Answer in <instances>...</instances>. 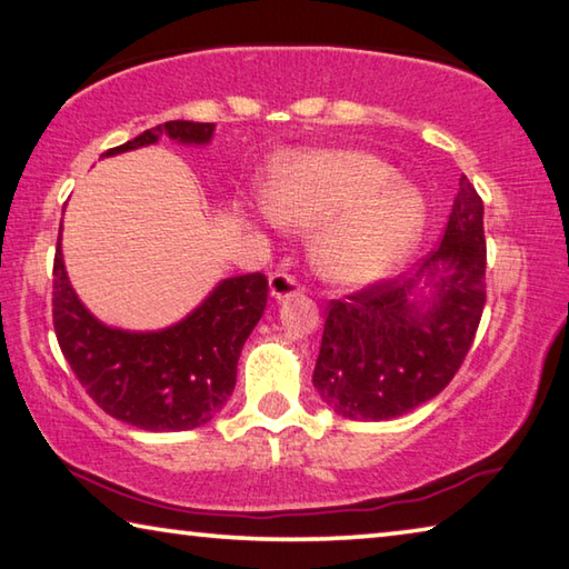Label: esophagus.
Here are the masks:
<instances>
[{
  "instance_id": "obj_1",
  "label": "esophagus",
  "mask_w": 569,
  "mask_h": 569,
  "mask_svg": "<svg viewBox=\"0 0 569 569\" xmlns=\"http://www.w3.org/2000/svg\"><path fill=\"white\" fill-rule=\"evenodd\" d=\"M300 290H302L300 282H297V277H292V274L274 272L272 277H269V295H272L277 302L287 300V297H292Z\"/></svg>"
}]
</instances>
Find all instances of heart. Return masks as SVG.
Listing matches in <instances>:
<instances>
[{
	"mask_svg": "<svg viewBox=\"0 0 569 569\" xmlns=\"http://www.w3.org/2000/svg\"><path fill=\"white\" fill-rule=\"evenodd\" d=\"M267 209L279 224L312 229L310 257L335 284L360 287L390 274L425 229V199L395 167L360 149L292 157L274 172Z\"/></svg>",
	"mask_w": 569,
	"mask_h": 569,
	"instance_id": "1",
	"label": "heart"
}]
</instances>
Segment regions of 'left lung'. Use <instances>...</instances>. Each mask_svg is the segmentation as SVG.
Listing matches in <instances>:
<instances>
[{"label":"left lung","mask_w":569,"mask_h":569,"mask_svg":"<svg viewBox=\"0 0 569 569\" xmlns=\"http://www.w3.org/2000/svg\"><path fill=\"white\" fill-rule=\"evenodd\" d=\"M485 204L460 177L440 247L407 279L332 300L312 385L337 415L382 422L440 395L485 310Z\"/></svg>","instance_id":"8db88e82"}]
</instances>
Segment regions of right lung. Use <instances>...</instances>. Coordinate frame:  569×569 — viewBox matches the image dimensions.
Wrapping results in <instances>:
<instances>
[{
  "instance_id": "obj_1",
  "label": "right lung",
  "mask_w": 569,
  "mask_h": 569,
  "mask_svg": "<svg viewBox=\"0 0 569 569\" xmlns=\"http://www.w3.org/2000/svg\"><path fill=\"white\" fill-rule=\"evenodd\" d=\"M214 124H157L102 157L122 154L169 137L207 144ZM267 307L262 272L222 279L184 320L159 332L107 327L79 302L62 257V227L54 254L52 317L57 342L87 395L114 420L147 432H182L207 425L227 405L237 360Z\"/></svg>"
}]
</instances>
